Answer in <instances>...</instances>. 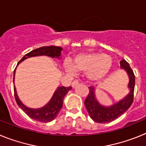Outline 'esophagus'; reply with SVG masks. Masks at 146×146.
<instances>
[{"label": "esophagus", "instance_id": "34e87169", "mask_svg": "<svg viewBox=\"0 0 146 146\" xmlns=\"http://www.w3.org/2000/svg\"><path fill=\"white\" fill-rule=\"evenodd\" d=\"M78 84H79V81H78V80H74V81H73V82H72V88H74L75 86H77Z\"/></svg>", "mask_w": 146, "mask_h": 146}]
</instances>
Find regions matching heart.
Returning a JSON list of instances; mask_svg holds the SVG:
<instances>
[{
	"instance_id": "heart-1",
	"label": "heart",
	"mask_w": 146,
	"mask_h": 146,
	"mask_svg": "<svg viewBox=\"0 0 146 146\" xmlns=\"http://www.w3.org/2000/svg\"><path fill=\"white\" fill-rule=\"evenodd\" d=\"M111 67V58L96 52H80L74 55L72 62L66 60L64 63V68L68 74L73 75L76 70L85 72L88 79L94 81L106 77Z\"/></svg>"
}]
</instances>
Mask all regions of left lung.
Masks as SVG:
<instances>
[{
    "instance_id": "8db88e82",
    "label": "left lung",
    "mask_w": 146,
    "mask_h": 146,
    "mask_svg": "<svg viewBox=\"0 0 146 146\" xmlns=\"http://www.w3.org/2000/svg\"><path fill=\"white\" fill-rule=\"evenodd\" d=\"M120 65L129 77L128 88L129 92L123 99L111 106H104L100 104L96 99L95 94L96 88L94 86L88 87L89 94L85 100V106L89 116L95 122L101 123L111 122L123 115L132 104L135 85V74L129 64L124 59L120 61Z\"/></svg>"
}]
</instances>
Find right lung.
<instances>
[{"instance_id":"add662e5","label":"right lung","mask_w":146,"mask_h":146,"mask_svg":"<svg viewBox=\"0 0 146 146\" xmlns=\"http://www.w3.org/2000/svg\"><path fill=\"white\" fill-rule=\"evenodd\" d=\"M63 48L60 47H56V46H49V47H42L38 49L33 50L26 55H25L23 57V58L19 61L17 66L20 64L22 61L25 60V59L28 58L35 57V56H41V55H47L50 58H55L60 59V55H61V51ZM15 70L14 72V80L13 82H15ZM72 87H64V86H60L58 87L54 92L52 98L50 99V101L46 104L44 106L40 108H30L25 106L20 101V98L18 96L17 93L15 86H14V91H15V96L16 102L17 103L18 106L20 107L23 111L25 112L30 118H33L36 121H40V122H44V123H47L50 121H53L58 114L59 113L60 110L63 107V101L64 98L66 96V94L69 92L72 89Z\"/></svg>"}]
</instances>
